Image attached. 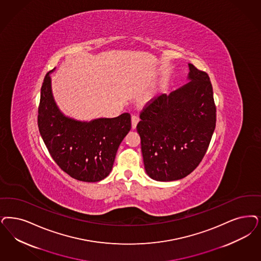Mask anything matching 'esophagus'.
Listing matches in <instances>:
<instances>
[{
  "mask_svg": "<svg viewBox=\"0 0 261 261\" xmlns=\"http://www.w3.org/2000/svg\"><path fill=\"white\" fill-rule=\"evenodd\" d=\"M131 121H132V129H135L136 126L138 124V122L140 121V118H139L138 116L134 115V116L131 117Z\"/></svg>",
  "mask_w": 261,
  "mask_h": 261,
  "instance_id": "obj_1",
  "label": "esophagus"
}]
</instances>
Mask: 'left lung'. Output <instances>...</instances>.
I'll list each match as a JSON object with an SVG mask.
<instances>
[{
	"label": "left lung",
	"mask_w": 261,
	"mask_h": 261,
	"mask_svg": "<svg viewBox=\"0 0 261 261\" xmlns=\"http://www.w3.org/2000/svg\"><path fill=\"white\" fill-rule=\"evenodd\" d=\"M188 83L155 99L141 114L144 169L156 181L187 176L206 153L216 126L213 89L207 73L189 63Z\"/></svg>",
	"instance_id": "obj_1"
}]
</instances>
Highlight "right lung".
I'll return each mask as SVG.
<instances>
[{"label":"right lung","mask_w":261,"mask_h":261,"mask_svg":"<svg viewBox=\"0 0 261 261\" xmlns=\"http://www.w3.org/2000/svg\"><path fill=\"white\" fill-rule=\"evenodd\" d=\"M41 87L37 123L39 133L58 166L75 179L98 182L113 169L117 149L131 129L128 113L113 118L81 121L58 107L50 74Z\"/></svg>","instance_id":"1"}]
</instances>
